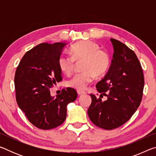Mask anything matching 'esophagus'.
Returning <instances> with one entry per match:
<instances>
[{
  "instance_id": "34e87169",
  "label": "esophagus",
  "mask_w": 156,
  "mask_h": 156,
  "mask_svg": "<svg viewBox=\"0 0 156 156\" xmlns=\"http://www.w3.org/2000/svg\"><path fill=\"white\" fill-rule=\"evenodd\" d=\"M77 93L78 95H83V94H85L86 92L84 91H82V90H78L77 91Z\"/></svg>"
}]
</instances>
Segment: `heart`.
<instances>
[{
	"mask_svg": "<svg viewBox=\"0 0 156 156\" xmlns=\"http://www.w3.org/2000/svg\"><path fill=\"white\" fill-rule=\"evenodd\" d=\"M75 60H83L82 69L84 72L76 73L66 82L69 87L84 90L95 78V74L102 75L107 69L110 60L106 51L99 49L98 44L91 41L79 42L72 47L70 54H60L59 67L62 72L70 74L74 67Z\"/></svg>",
	"mask_w": 156,
	"mask_h": 156,
	"instance_id": "obj_1",
	"label": "heart"
}]
</instances>
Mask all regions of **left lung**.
I'll return each instance as SVG.
<instances>
[{"instance_id": "1", "label": "left lung", "mask_w": 156, "mask_h": 156, "mask_svg": "<svg viewBox=\"0 0 156 156\" xmlns=\"http://www.w3.org/2000/svg\"><path fill=\"white\" fill-rule=\"evenodd\" d=\"M113 54L109 70L96 84L99 98L91 94L87 113L95 125L107 130L122 126L130 119L140 105L144 76L133 51L115 39L111 38ZM107 96L103 101L101 98Z\"/></svg>"}]
</instances>
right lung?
I'll return each mask as SVG.
<instances>
[{"label": "right lung", "mask_w": 156, "mask_h": 156, "mask_svg": "<svg viewBox=\"0 0 156 156\" xmlns=\"http://www.w3.org/2000/svg\"><path fill=\"white\" fill-rule=\"evenodd\" d=\"M66 43H41L21 59L15 73L16 98L29 121L43 130L56 128L64 122L67 105L75 101L74 89H63L56 97L50 89L62 80L58 58Z\"/></svg>", "instance_id": "right-lung-1"}]
</instances>
